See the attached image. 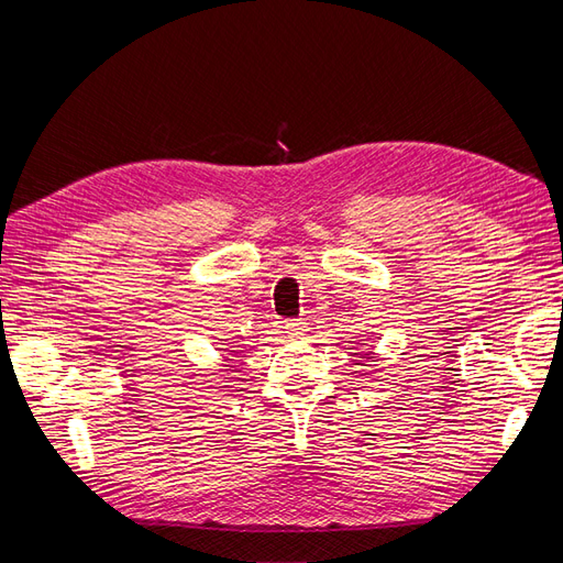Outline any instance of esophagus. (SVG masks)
Instances as JSON below:
<instances>
[{
	"instance_id": "esophagus-1",
	"label": "esophagus",
	"mask_w": 563,
	"mask_h": 563,
	"mask_svg": "<svg viewBox=\"0 0 563 563\" xmlns=\"http://www.w3.org/2000/svg\"><path fill=\"white\" fill-rule=\"evenodd\" d=\"M286 333L291 338H302L305 333H308V327H305V321H288L286 323Z\"/></svg>"
}]
</instances>
